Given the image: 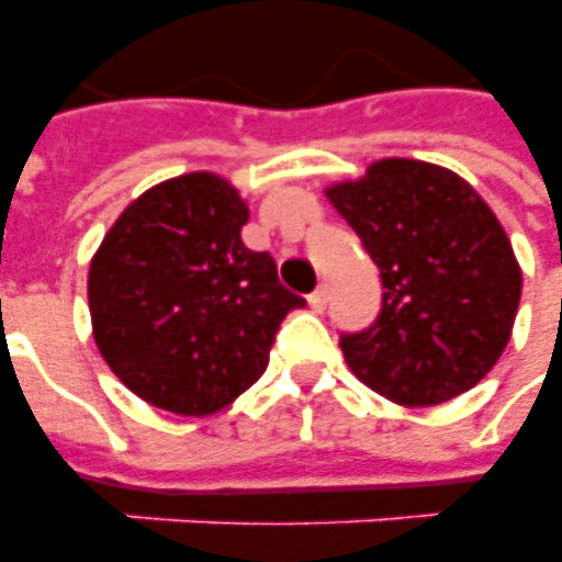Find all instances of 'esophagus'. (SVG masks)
Listing matches in <instances>:
<instances>
[{
	"label": "esophagus",
	"mask_w": 562,
	"mask_h": 562,
	"mask_svg": "<svg viewBox=\"0 0 562 562\" xmlns=\"http://www.w3.org/2000/svg\"><path fill=\"white\" fill-rule=\"evenodd\" d=\"M326 303H329V289H326V285H317V289L308 294V306L315 308V312H324Z\"/></svg>",
	"instance_id": "esophagus-1"
}]
</instances>
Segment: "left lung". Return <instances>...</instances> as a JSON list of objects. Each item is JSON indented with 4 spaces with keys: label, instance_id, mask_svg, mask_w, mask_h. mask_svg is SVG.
Segmentation results:
<instances>
[{
    "label": "left lung",
    "instance_id": "obj_1",
    "mask_svg": "<svg viewBox=\"0 0 562 562\" xmlns=\"http://www.w3.org/2000/svg\"><path fill=\"white\" fill-rule=\"evenodd\" d=\"M326 194L384 289L373 324L341 333L352 373L402 405L475 387L505 352L522 297V271L493 210L452 171L400 157Z\"/></svg>",
    "mask_w": 562,
    "mask_h": 562
}]
</instances>
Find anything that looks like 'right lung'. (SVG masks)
<instances>
[{
	"label": "right lung",
	"instance_id": "1",
	"mask_svg": "<svg viewBox=\"0 0 562 562\" xmlns=\"http://www.w3.org/2000/svg\"><path fill=\"white\" fill-rule=\"evenodd\" d=\"M247 206L194 171L136 198L92 256V335L110 370L157 408L203 417L268 368L277 329L306 300L241 245Z\"/></svg>",
	"mask_w": 562,
	"mask_h": 562
}]
</instances>
